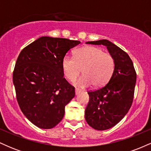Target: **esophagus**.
Segmentation results:
<instances>
[{
	"instance_id": "obj_1",
	"label": "esophagus",
	"mask_w": 151,
	"mask_h": 151,
	"mask_svg": "<svg viewBox=\"0 0 151 151\" xmlns=\"http://www.w3.org/2000/svg\"><path fill=\"white\" fill-rule=\"evenodd\" d=\"M81 90H79V89H75V94H76V95L79 94V93H81Z\"/></svg>"
}]
</instances>
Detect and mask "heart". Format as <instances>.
<instances>
[{
	"label": "heart",
	"instance_id": "1",
	"mask_svg": "<svg viewBox=\"0 0 151 151\" xmlns=\"http://www.w3.org/2000/svg\"><path fill=\"white\" fill-rule=\"evenodd\" d=\"M62 68L64 76L72 81L82 71L83 75L74 81V85L81 88L93 84L100 87L108 82L115 68V61L111 54L104 52L101 48L86 46L74 52V58L65 55L62 59Z\"/></svg>",
	"mask_w": 151,
	"mask_h": 151
}]
</instances>
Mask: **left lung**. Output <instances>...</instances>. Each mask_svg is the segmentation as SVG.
<instances>
[{"instance_id":"obj_1","label":"left lung","mask_w":151,"mask_h":151,"mask_svg":"<svg viewBox=\"0 0 151 151\" xmlns=\"http://www.w3.org/2000/svg\"><path fill=\"white\" fill-rule=\"evenodd\" d=\"M86 44L106 46L115 61L114 73L108 83L100 89L88 92L89 101L85 109L87 124L93 129L104 131L116 125L131 108L136 73L129 55L108 40Z\"/></svg>"}]
</instances>
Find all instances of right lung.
I'll list each match as a JSON object with an SVG mask.
<instances>
[{
  "label": "right lung",
  "mask_w": 151,
  "mask_h": 151,
  "mask_svg": "<svg viewBox=\"0 0 151 151\" xmlns=\"http://www.w3.org/2000/svg\"><path fill=\"white\" fill-rule=\"evenodd\" d=\"M77 40L43 36L20 52L13 71L17 101L25 117L40 129L58 125L75 96L64 78L62 59Z\"/></svg>",
  "instance_id": "right-lung-1"
}]
</instances>
